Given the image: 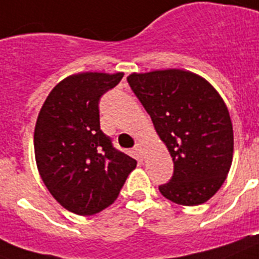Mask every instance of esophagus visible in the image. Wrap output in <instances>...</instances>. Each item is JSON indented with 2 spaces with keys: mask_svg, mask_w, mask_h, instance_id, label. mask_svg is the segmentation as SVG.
I'll return each instance as SVG.
<instances>
[{
  "mask_svg": "<svg viewBox=\"0 0 259 259\" xmlns=\"http://www.w3.org/2000/svg\"><path fill=\"white\" fill-rule=\"evenodd\" d=\"M135 151H136L139 155H143V152H144V145H143L142 143H138V144L135 145Z\"/></svg>",
  "mask_w": 259,
  "mask_h": 259,
  "instance_id": "34e87169",
  "label": "esophagus"
}]
</instances>
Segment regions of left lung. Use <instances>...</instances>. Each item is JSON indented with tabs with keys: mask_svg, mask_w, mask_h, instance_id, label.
I'll return each mask as SVG.
<instances>
[{
	"mask_svg": "<svg viewBox=\"0 0 259 259\" xmlns=\"http://www.w3.org/2000/svg\"><path fill=\"white\" fill-rule=\"evenodd\" d=\"M173 160V176L160 185L179 205H200L225 181L233 160V125L225 102L202 76L180 68L127 78Z\"/></svg>",
	"mask_w": 259,
	"mask_h": 259,
	"instance_id": "left-lung-1",
	"label": "left lung"
}]
</instances>
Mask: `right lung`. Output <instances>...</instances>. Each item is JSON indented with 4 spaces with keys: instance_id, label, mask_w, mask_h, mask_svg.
Instances as JSON below:
<instances>
[{
    "instance_id": "right-lung-1",
    "label": "right lung",
    "mask_w": 259,
    "mask_h": 259,
    "mask_svg": "<svg viewBox=\"0 0 259 259\" xmlns=\"http://www.w3.org/2000/svg\"><path fill=\"white\" fill-rule=\"evenodd\" d=\"M123 72H80L58 83L38 114L34 152L51 196L67 210L91 215L110 206L136 160L100 130L99 99Z\"/></svg>"
}]
</instances>
